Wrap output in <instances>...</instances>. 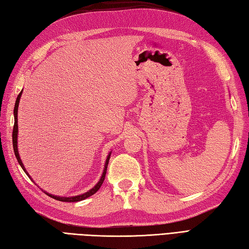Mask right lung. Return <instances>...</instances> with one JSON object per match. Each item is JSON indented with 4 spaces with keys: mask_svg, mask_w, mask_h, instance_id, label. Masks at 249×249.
I'll return each instance as SVG.
<instances>
[{
    "mask_svg": "<svg viewBox=\"0 0 249 249\" xmlns=\"http://www.w3.org/2000/svg\"><path fill=\"white\" fill-rule=\"evenodd\" d=\"M21 94H22V90L21 93L18 95L17 97V100H16V105H15V108H14V115H15V124H14V130H13V144H14V152H15V155L17 157L18 161H19L20 166L22 167V169L24 170V172H25L27 174V177L30 178L29 174L26 172L25 168H24L23 163H22V160L20 159V155H19V152H18V107H19V101H20V98H21ZM110 156H111V153L107 155V159L106 160V165H105V169H104V173H102V177L100 178V180L98 181V184H97L94 188H92L89 191L83 193V195H80V196H71V197H63V196H53V195H48V193H46L47 196H50L51 197L57 199V201H60V202H79V201H82V199H86L87 197L90 196L95 195V193L99 190V188L101 187L102 183H104L105 180V178H106V174H107V163H108V160H110ZM32 179V178H30ZM33 180V179H32Z\"/></svg>",
    "mask_w": 249,
    "mask_h": 249,
    "instance_id": "obj_1",
    "label": "right lung"
}]
</instances>
